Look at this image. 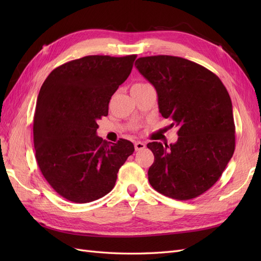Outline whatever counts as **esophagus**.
<instances>
[{
  "label": "esophagus",
  "mask_w": 261,
  "mask_h": 261,
  "mask_svg": "<svg viewBox=\"0 0 261 261\" xmlns=\"http://www.w3.org/2000/svg\"><path fill=\"white\" fill-rule=\"evenodd\" d=\"M146 148V144L143 143V141H136L135 143V150L136 151H139V150H143Z\"/></svg>",
  "instance_id": "esophagus-1"
}]
</instances>
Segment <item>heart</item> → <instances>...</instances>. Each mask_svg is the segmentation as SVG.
Instances as JSON below:
<instances>
[{
    "label": "heart",
    "mask_w": 261,
    "mask_h": 261,
    "mask_svg": "<svg viewBox=\"0 0 261 261\" xmlns=\"http://www.w3.org/2000/svg\"><path fill=\"white\" fill-rule=\"evenodd\" d=\"M150 87H152V86L150 85V84H148V83L141 82V83H136V84H134V85H133V87H132V90L134 91V90L146 89V88H150Z\"/></svg>",
    "instance_id": "b5f03b06"
}]
</instances>
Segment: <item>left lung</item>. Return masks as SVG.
I'll return each instance as SVG.
<instances>
[{
  "label": "left lung",
  "mask_w": 261,
  "mask_h": 261,
  "mask_svg": "<svg viewBox=\"0 0 261 261\" xmlns=\"http://www.w3.org/2000/svg\"><path fill=\"white\" fill-rule=\"evenodd\" d=\"M135 66L158 93L159 112L178 127L175 144L152 141L149 183L173 199L196 198L217 183L235 150L232 101L220 78L195 62L153 55Z\"/></svg>",
  "instance_id": "obj_1"
}]
</instances>
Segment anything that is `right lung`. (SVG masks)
I'll list each match as a JSON object with an SVG mask.
<instances>
[{"instance_id":"add662e5","label":"right lung","mask_w":261,"mask_h":261,"mask_svg":"<svg viewBox=\"0 0 261 261\" xmlns=\"http://www.w3.org/2000/svg\"><path fill=\"white\" fill-rule=\"evenodd\" d=\"M136 58L88 55L53 69L41 86L34 118L36 160L63 198L86 203L106 196L135 150L122 138L109 145L97 136V122L108 115Z\"/></svg>"}]
</instances>
